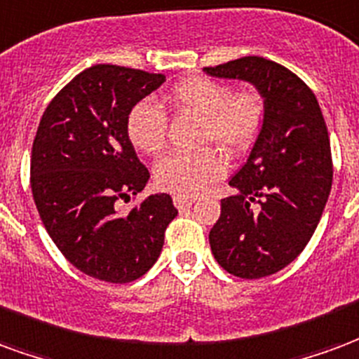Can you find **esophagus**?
<instances>
[{
  "label": "esophagus",
  "instance_id": "esophagus-1",
  "mask_svg": "<svg viewBox=\"0 0 359 359\" xmlns=\"http://www.w3.org/2000/svg\"><path fill=\"white\" fill-rule=\"evenodd\" d=\"M193 203H195V198H193V197H183V195H174V206H176V208H180V210H182V208H189V206L193 205Z\"/></svg>",
  "mask_w": 359,
  "mask_h": 359
}]
</instances>
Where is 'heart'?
<instances>
[{"label": "heart", "mask_w": 359, "mask_h": 359, "mask_svg": "<svg viewBox=\"0 0 359 359\" xmlns=\"http://www.w3.org/2000/svg\"><path fill=\"white\" fill-rule=\"evenodd\" d=\"M176 111L197 114L201 143L219 145L227 154L247 151L258 137L264 122V101L256 91H237L206 76L183 78L164 97ZM168 120L158 104L140 101L126 118V133L133 147L145 154H158L166 143ZM226 162L214 149L197 153H170L154 164L156 187L174 195H197L206 183L224 176Z\"/></svg>", "instance_id": "b5f03b06"}]
</instances>
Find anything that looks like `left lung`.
I'll return each mask as SVG.
<instances>
[{
	"mask_svg": "<svg viewBox=\"0 0 359 359\" xmlns=\"http://www.w3.org/2000/svg\"><path fill=\"white\" fill-rule=\"evenodd\" d=\"M203 70L252 83L264 99L255 147L229 180L235 195L222 198V214L208 235L222 268L243 279H260L304 250L323 214L333 183L325 120L313 91L264 57Z\"/></svg>",
	"mask_w": 359,
	"mask_h": 359,
	"instance_id": "left-lung-1",
	"label": "left lung"
}]
</instances>
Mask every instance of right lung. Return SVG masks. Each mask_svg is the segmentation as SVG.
Listing matches in <instances>:
<instances>
[{
  "instance_id": "right-lung-1",
  "label": "right lung",
  "mask_w": 359,
  "mask_h": 359,
  "mask_svg": "<svg viewBox=\"0 0 359 359\" xmlns=\"http://www.w3.org/2000/svg\"><path fill=\"white\" fill-rule=\"evenodd\" d=\"M164 80L116 65L86 69L47 104L34 137L30 185L41 222L62 256L99 281L147 273L177 216L166 193L118 210L151 177L128 140V112Z\"/></svg>"
}]
</instances>
